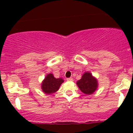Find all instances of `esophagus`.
<instances>
[{"label": "esophagus", "mask_w": 133, "mask_h": 133, "mask_svg": "<svg viewBox=\"0 0 133 133\" xmlns=\"http://www.w3.org/2000/svg\"><path fill=\"white\" fill-rule=\"evenodd\" d=\"M67 80H68V81H73V78H67L66 79Z\"/></svg>", "instance_id": "obj_1"}]
</instances>
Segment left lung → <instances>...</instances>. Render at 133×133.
<instances>
[{"label":"left lung","instance_id":"8db88e82","mask_svg":"<svg viewBox=\"0 0 133 133\" xmlns=\"http://www.w3.org/2000/svg\"><path fill=\"white\" fill-rule=\"evenodd\" d=\"M78 87L82 92L86 95L92 94L98 88V82L96 78L92 76L91 73L85 72L82 76L80 80L76 82Z\"/></svg>","mask_w":133,"mask_h":133}]
</instances>
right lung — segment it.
Wrapping results in <instances>:
<instances>
[{"label": "right lung", "instance_id": "obj_1", "mask_svg": "<svg viewBox=\"0 0 133 133\" xmlns=\"http://www.w3.org/2000/svg\"><path fill=\"white\" fill-rule=\"evenodd\" d=\"M64 82V80L61 78H56L53 74L47 75L41 85V88L45 94L54 93L59 89L60 85Z\"/></svg>", "mask_w": 133, "mask_h": 133}]
</instances>
